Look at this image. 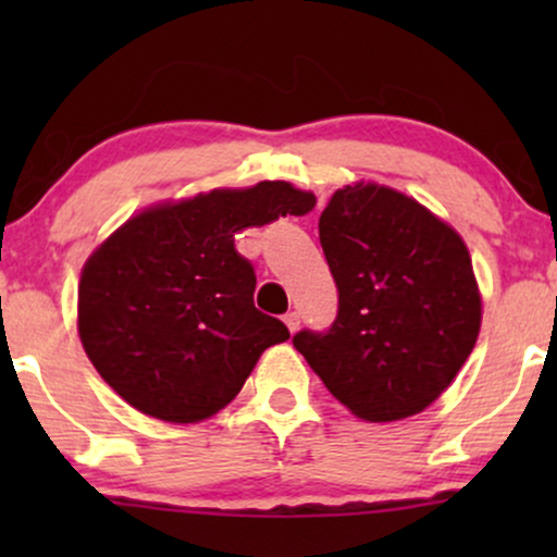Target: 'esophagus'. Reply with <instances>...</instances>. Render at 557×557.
<instances>
[{"mask_svg": "<svg viewBox=\"0 0 557 557\" xmlns=\"http://www.w3.org/2000/svg\"><path fill=\"white\" fill-rule=\"evenodd\" d=\"M285 324L293 335V332H298V327H300V317L296 314V311H290V314H285Z\"/></svg>", "mask_w": 557, "mask_h": 557, "instance_id": "1", "label": "esophagus"}]
</instances>
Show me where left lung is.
<instances>
[{"label":"left lung","instance_id":"8db88e82","mask_svg":"<svg viewBox=\"0 0 557 557\" xmlns=\"http://www.w3.org/2000/svg\"><path fill=\"white\" fill-rule=\"evenodd\" d=\"M319 243L337 317L327 332L300 330L296 350L363 421L424 411L461 372L482 327L461 235L398 190L356 183L332 194Z\"/></svg>","mask_w":557,"mask_h":557}]
</instances>
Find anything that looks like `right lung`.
<instances>
[{
    "label": "right lung",
    "mask_w": 557,
    "mask_h": 557,
    "mask_svg": "<svg viewBox=\"0 0 557 557\" xmlns=\"http://www.w3.org/2000/svg\"><path fill=\"white\" fill-rule=\"evenodd\" d=\"M314 203L309 190L264 181L159 203L114 230L78 285V335L101 380L172 424L225 408L259 356L290 337L253 306L257 274L235 251V233Z\"/></svg>",
    "instance_id": "obj_1"
}]
</instances>
